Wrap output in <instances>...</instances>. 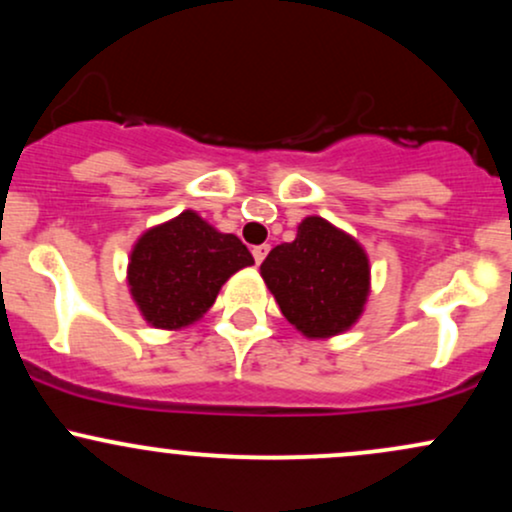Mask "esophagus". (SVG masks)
Listing matches in <instances>:
<instances>
[{"label": "esophagus", "mask_w": 512, "mask_h": 512, "mask_svg": "<svg viewBox=\"0 0 512 512\" xmlns=\"http://www.w3.org/2000/svg\"><path fill=\"white\" fill-rule=\"evenodd\" d=\"M267 255H269V245H255V248H252V257H255L257 264H262V260Z\"/></svg>", "instance_id": "obj_1"}]
</instances>
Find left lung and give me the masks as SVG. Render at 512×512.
I'll list each match as a JSON object with an SVG mask.
<instances>
[{"instance_id": "left-lung-1", "label": "left lung", "mask_w": 512, "mask_h": 512, "mask_svg": "<svg viewBox=\"0 0 512 512\" xmlns=\"http://www.w3.org/2000/svg\"><path fill=\"white\" fill-rule=\"evenodd\" d=\"M260 272L286 320L313 339L349 330L368 298L366 252L320 216H308L293 243L276 245Z\"/></svg>"}]
</instances>
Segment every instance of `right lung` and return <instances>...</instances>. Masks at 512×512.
<instances>
[{
  "mask_svg": "<svg viewBox=\"0 0 512 512\" xmlns=\"http://www.w3.org/2000/svg\"><path fill=\"white\" fill-rule=\"evenodd\" d=\"M250 264V250L233 233H219L195 211H182L137 240L127 281L149 325L180 330L207 313L228 276Z\"/></svg>",
  "mask_w": 512,
  "mask_h": 512,
  "instance_id": "right-lung-1",
  "label": "right lung"
}]
</instances>
